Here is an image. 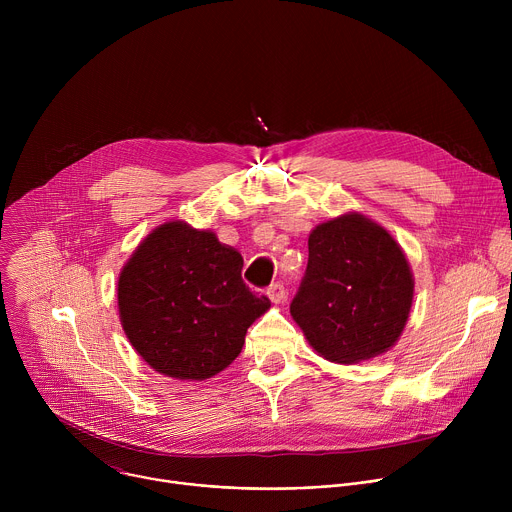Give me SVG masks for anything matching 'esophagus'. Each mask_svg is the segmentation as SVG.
<instances>
[{"label": "esophagus", "mask_w": 512, "mask_h": 512, "mask_svg": "<svg viewBox=\"0 0 512 512\" xmlns=\"http://www.w3.org/2000/svg\"><path fill=\"white\" fill-rule=\"evenodd\" d=\"M267 296L273 304H283L285 298H287V289L283 287V283H273L269 289H267Z\"/></svg>", "instance_id": "esophagus-1"}]
</instances>
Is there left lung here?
<instances>
[{
  "mask_svg": "<svg viewBox=\"0 0 512 512\" xmlns=\"http://www.w3.org/2000/svg\"><path fill=\"white\" fill-rule=\"evenodd\" d=\"M308 251L289 312L310 346L338 364L391 350L409 320L415 287L393 235L369 216L346 212L310 233Z\"/></svg>",
  "mask_w": 512,
  "mask_h": 512,
  "instance_id": "left-lung-1",
  "label": "left lung"
}]
</instances>
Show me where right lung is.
Listing matches in <instances>:
<instances>
[{"label":"right lung","mask_w":512,"mask_h":512,"mask_svg":"<svg viewBox=\"0 0 512 512\" xmlns=\"http://www.w3.org/2000/svg\"><path fill=\"white\" fill-rule=\"evenodd\" d=\"M243 257L212 231L168 221L145 237L117 281L123 332L150 367L204 381L239 356L247 328L271 302L241 277Z\"/></svg>","instance_id":"obj_1"}]
</instances>
